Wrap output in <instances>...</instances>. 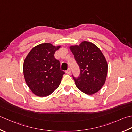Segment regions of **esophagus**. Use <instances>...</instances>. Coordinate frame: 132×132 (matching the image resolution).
Wrapping results in <instances>:
<instances>
[{"mask_svg":"<svg viewBox=\"0 0 132 132\" xmlns=\"http://www.w3.org/2000/svg\"><path fill=\"white\" fill-rule=\"evenodd\" d=\"M71 73V70H70V69H68L66 71V73L67 74H70Z\"/></svg>","mask_w":132,"mask_h":132,"instance_id":"1","label":"esophagus"}]
</instances>
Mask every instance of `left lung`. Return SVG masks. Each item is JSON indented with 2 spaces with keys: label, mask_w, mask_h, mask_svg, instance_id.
Masks as SVG:
<instances>
[{
  "label": "left lung",
  "mask_w": 132,
  "mask_h": 132,
  "mask_svg": "<svg viewBox=\"0 0 132 132\" xmlns=\"http://www.w3.org/2000/svg\"><path fill=\"white\" fill-rule=\"evenodd\" d=\"M69 48L81 70L78 78L73 77L77 88L87 95L96 93L104 86L107 77L108 64L104 54L88 41L71 45Z\"/></svg>",
  "instance_id": "1"
}]
</instances>
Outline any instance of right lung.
I'll list each match as a JSON object with an SVG mask.
<instances>
[{"instance_id":"right-lung-1","label":"right lung","mask_w":132,"mask_h":132,"mask_svg":"<svg viewBox=\"0 0 132 132\" xmlns=\"http://www.w3.org/2000/svg\"><path fill=\"white\" fill-rule=\"evenodd\" d=\"M61 45L41 43L34 47L23 63V75L28 87L35 95L47 97L59 86L64 72L54 54Z\"/></svg>"}]
</instances>
